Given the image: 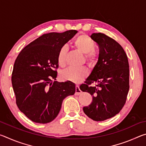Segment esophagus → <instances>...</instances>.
<instances>
[{
	"label": "esophagus",
	"instance_id": "1",
	"mask_svg": "<svg viewBox=\"0 0 146 146\" xmlns=\"http://www.w3.org/2000/svg\"><path fill=\"white\" fill-rule=\"evenodd\" d=\"M81 92H82V91H81V90H80V88H79V86H76V87H75V95H80Z\"/></svg>",
	"mask_w": 146,
	"mask_h": 146
}]
</instances>
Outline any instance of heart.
Returning <instances> with one entry per match:
<instances>
[{
  "label": "heart",
  "instance_id": "obj_1",
  "mask_svg": "<svg viewBox=\"0 0 146 146\" xmlns=\"http://www.w3.org/2000/svg\"><path fill=\"white\" fill-rule=\"evenodd\" d=\"M75 48L83 54L84 59L90 66H93L97 62L98 56L94 50L95 48V42L92 38L87 35H80L75 38L73 42ZM67 48L63 46L58 51L57 61L59 65L64 66L66 64ZM88 75V71L84 68H68L62 71L60 78L64 80L70 81L74 83H78L84 79Z\"/></svg>",
  "mask_w": 146,
  "mask_h": 146
}]
</instances>
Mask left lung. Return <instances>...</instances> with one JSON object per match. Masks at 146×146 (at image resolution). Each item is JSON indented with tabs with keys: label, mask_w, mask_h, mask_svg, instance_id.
<instances>
[{
	"label": "left lung",
	"mask_w": 146,
	"mask_h": 146,
	"mask_svg": "<svg viewBox=\"0 0 146 146\" xmlns=\"http://www.w3.org/2000/svg\"><path fill=\"white\" fill-rule=\"evenodd\" d=\"M91 38L99 47L97 64L81 91L92 96V102L83 111L95 121L112 118L125 105L129 89V66L126 53L114 39L101 33H93ZM96 83L95 86L90 85Z\"/></svg>",
	"instance_id": "8db88e82"
}]
</instances>
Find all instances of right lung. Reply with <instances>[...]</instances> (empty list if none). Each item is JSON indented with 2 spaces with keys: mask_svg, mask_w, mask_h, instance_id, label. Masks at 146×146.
I'll return each instance as SVG.
<instances>
[{
  "mask_svg": "<svg viewBox=\"0 0 146 146\" xmlns=\"http://www.w3.org/2000/svg\"><path fill=\"white\" fill-rule=\"evenodd\" d=\"M76 33L72 29L43 34L27 45L15 61L11 83L17 106L34 122L53 121L63 100L75 93V86L71 82L53 80L57 75L59 50Z\"/></svg>",
  "mask_w": 146,
  "mask_h": 146,
  "instance_id": "add662e5",
  "label": "right lung"
}]
</instances>
